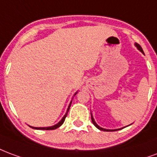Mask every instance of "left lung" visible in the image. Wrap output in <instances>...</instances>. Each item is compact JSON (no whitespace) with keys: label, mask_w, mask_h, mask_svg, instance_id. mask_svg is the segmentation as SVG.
Wrapping results in <instances>:
<instances>
[{"label":"left lung","mask_w":157,"mask_h":157,"mask_svg":"<svg viewBox=\"0 0 157 157\" xmlns=\"http://www.w3.org/2000/svg\"><path fill=\"white\" fill-rule=\"evenodd\" d=\"M135 46L137 48L139 51H140L141 53H143L144 54V52H143V50H142V48L140 47V46L139 45V44H137V43H135ZM90 116H91V121H92V123L94 124V126H96V128L97 129H99V130H101V131H103V132H115V131H118V130H121V128L120 129H114V130H110V129H105V128H102V127H101L100 126H98L97 124H96V122L95 121V120H94V118H93V116H92V114L90 113ZM124 128V127H123Z\"/></svg>","instance_id":"left-lung-1"}]
</instances>
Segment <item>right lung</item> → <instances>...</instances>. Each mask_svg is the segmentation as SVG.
Here are the masks:
<instances>
[{
	"label": "right lung",
	"instance_id": "right-lung-1",
	"mask_svg": "<svg viewBox=\"0 0 157 157\" xmlns=\"http://www.w3.org/2000/svg\"><path fill=\"white\" fill-rule=\"evenodd\" d=\"M78 91H76L75 94H74V96L76 95V93H77ZM71 101L70 102V104L69 105H68V108H67V112H66V114L64 115V117L61 118V120L59 121V122L57 123V124H56V125H54V126H47V127H34V126H31V128H33V129H36V130H55V129L58 128V127H60V126L63 124V122L65 121V119H66V117H67V113H68V111H69V109H70V106H71Z\"/></svg>",
	"mask_w": 157,
	"mask_h": 157
}]
</instances>
